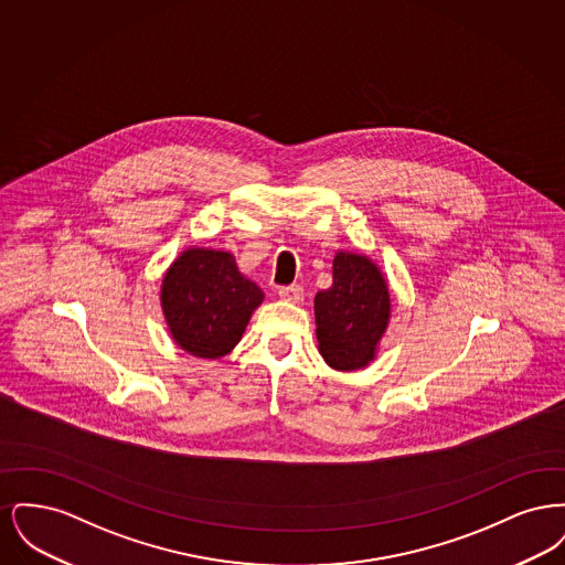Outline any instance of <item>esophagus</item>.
I'll return each instance as SVG.
<instances>
[{
    "mask_svg": "<svg viewBox=\"0 0 565 565\" xmlns=\"http://www.w3.org/2000/svg\"><path fill=\"white\" fill-rule=\"evenodd\" d=\"M277 295H279V298H284V300L300 302V300L305 298V290H302V286L292 284V286H284V288H279V290H277Z\"/></svg>",
    "mask_w": 565,
    "mask_h": 565,
    "instance_id": "34e87169",
    "label": "esophagus"
}]
</instances>
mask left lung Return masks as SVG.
Here are the masks:
<instances>
[{"label": "left lung", "instance_id": "obj_1", "mask_svg": "<svg viewBox=\"0 0 565 565\" xmlns=\"http://www.w3.org/2000/svg\"><path fill=\"white\" fill-rule=\"evenodd\" d=\"M390 322V290L373 260L339 252L332 286L316 295V334L323 360L337 371H355L375 358Z\"/></svg>", "mask_w": 565, "mask_h": 565}]
</instances>
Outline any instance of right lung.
I'll return each mask as SVG.
<instances>
[{"label":"right lung","instance_id":"obj_1","mask_svg":"<svg viewBox=\"0 0 565 565\" xmlns=\"http://www.w3.org/2000/svg\"><path fill=\"white\" fill-rule=\"evenodd\" d=\"M263 298L228 252L205 247L180 254L162 279V313L171 337L196 358L215 360L233 350Z\"/></svg>","mask_w":565,"mask_h":565}]
</instances>
